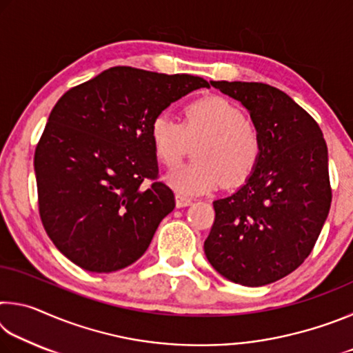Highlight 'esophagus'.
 <instances>
[{
  "instance_id": "1",
  "label": "esophagus",
  "mask_w": 353,
  "mask_h": 353,
  "mask_svg": "<svg viewBox=\"0 0 353 353\" xmlns=\"http://www.w3.org/2000/svg\"><path fill=\"white\" fill-rule=\"evenodd\" d=\"M191 204H193V199H190V198H187V196H183V194H176V205L179 208L188 207Z\"/></svg>"
}]
</instances>
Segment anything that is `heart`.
Wrapping results in <instances>:
<instances>
[{
	"label": "heart",
	"instance_id": "1",
	"mask_svg": "<svg viewBox=\"0 0 353 353\" xmlns=\"http://www.w3.org/2000/svg\"><path fill=\"white\" fill-rule=\"evenodd\" d=\"M151 141L157 159L174 168L194 149L196 162L179 166L166 182L179 194H202L224 182L236 187L252 176L261 157V135L240 107L224 97H207L185 107L179 123L160 113L151 124Z\"/></svg>",
	"mask_w": 353,
	"mask_h": 353
}]
</instances>
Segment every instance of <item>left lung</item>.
Listing matches in <instances>:
<instances>
[{
    "instance_id": "1",
    "label": "left lung",
    "mask_w": 353,
    "mask_h": 353,
    "mask_svg": "<svg viewBox=\"0 0 353 353\" xmlns=\"http://www.w3.org/2000/svg\"><path fill=\"white\" fill-rule=\"evenodd\" d=\"M210 83L246 107L260 130L263 149L246 183L213 202L205 256L235 283L277 282L305 261L330 210L325 140L313 117L276 87Z\"/></svg>"
}]
</instances>
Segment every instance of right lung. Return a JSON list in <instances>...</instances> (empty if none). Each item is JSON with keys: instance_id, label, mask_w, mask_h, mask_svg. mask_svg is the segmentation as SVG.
I'll return each instance as SVG.
<instances>
[{"instance_id": "1", "label": "right lung", "mask_w": 353, "mask_h": 353, "mask_svg": "<svg viewBox=\"0 0 353 353\" xmlns=\"http://www.w3.org/2000/svg\"><path fill=\"white\" fill-rule=\"evenodd\" d=\"M201 87L208 82L198 76L112 67L52 107L34 154L39 213L74 265L113 272L146 252L176 207L174 193L157 179L151 124Z\"/></svg>"}]
</instances>
